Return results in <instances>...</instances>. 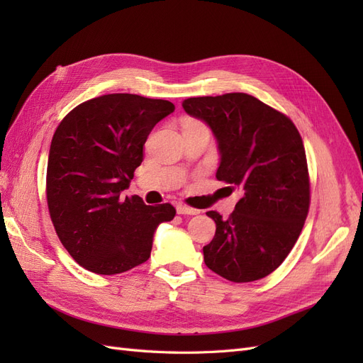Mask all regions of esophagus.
I'll use <instances>...</instances> for the list:
<instances>
[{"label": "esophagus", "instance_id": "obj_1", "mask_svg": "<svg viewBox=\"0 0 363 363\" xmlns=\"http://www.w3.org/2000/svg\"><path fill=\"white\" fill-rule=\"evenodd\" d=\"M177 213L179 215H199L200 211H196V208L188 207V206H184V204H179L177 206Z\"/></svg>", "mask_w": 363, "mask_h": 363}]
</instances>
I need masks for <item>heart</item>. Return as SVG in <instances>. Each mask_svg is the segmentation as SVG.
<instances>
[{
    "label": "heart",
    "mask_w": 363,
    "mask_h": 363,
    "mask_svg": "<svg viewBox=\"0 0 363 363\" xmlns=\"http://www.w3.org/2000/svg\"><path fill=\"white\" fill-rule=\"evenodd\" d=\"M200 125H203V124L199 123V121H194V119L184 121V127H200Z\"/></svg>",
    "instance_id": "1"
}]
</instances>
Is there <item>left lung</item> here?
<instances>
[{"label": "left lung", "mask_w": 363, "mask_h": 363, "mask_svg": "<svg viewBox=\"0 0 363 363\" xmlns=\"http://www.w3.org/2000/svg\"><path fill=\"white\" fill-rule=\"evenodd\" d=\"M184 112L211 127L219 168L240 199L228 219L207 212L216 224L204 263L235 283L267 277L288 257L311 204L306 151L292 121L248 94L196 96L183 101Z\"/></svg>", "instance_id": "1"}]
</instances>
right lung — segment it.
I'll return each instance as SVG.
<instances>
[{
    "label": "right lung",
    "mask_w": 363,
    "mask_h": 363,
    "mask_svg": "<svg viewBox=\"0 0 363 363\" xmlns=\"http://www.w3.org/2000/svg\"><path fill=\"white\" fill-rule=\"evenodd\" d=\"M174 108L167 100L108 94L79 104L59 124L47 201L60 242L84 269L113 276L147 262L157 225L175 216L169 203L121 196L144 160L150 131Z\"/></svg>",
    "instance_id": "add662e5"
}]
</instances>
